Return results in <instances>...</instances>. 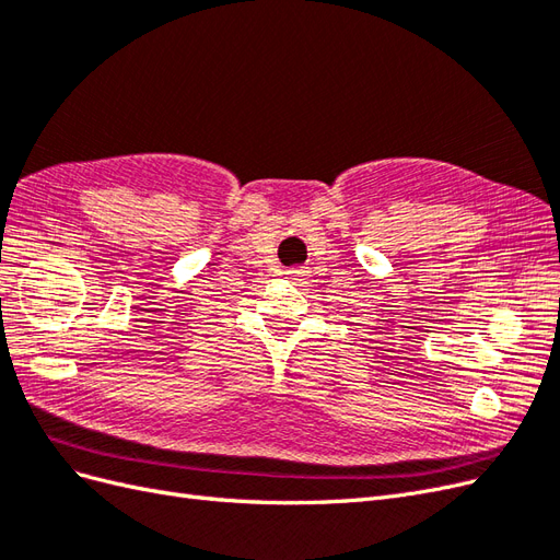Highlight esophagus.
Listing matches in <instances>:
<instances>
[{
    "label": "esophagus",
    "instance_id": "esophagus-1",
    "mask_svg": "<svg viewBox=\"0 0 560 560\" xmlns=\"http://www.w3.org/2000/svg\"><path fill=\"white\" fill-rule=\"evenodd\" d=\"M290 273H292V276H296V278H301L303 273H306V270H303V268H294V270H290Z\"/></svg>",
    "mask_w": 560,
    "mask_h": 560
}]
</instances>
